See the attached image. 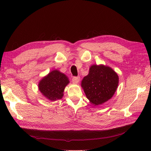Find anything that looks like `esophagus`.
<instances>
[{
  "instance_id": "obj_1",
  "label": "esophagus",
  "mask_w": 151,
  "mask_h": 151,
  "mask_svg": "<svg viewBox=\"0 0 151 151\" xmlns=\"http://www.w3.org/2000/svg\"><path fill=\"white\" fill-rule=\"evenodd\" d=\"M80 78L79 76H75L72 78V81H73V83H75V84H78L79 83V81H80Z\"/></svg>"
}]
</instances>
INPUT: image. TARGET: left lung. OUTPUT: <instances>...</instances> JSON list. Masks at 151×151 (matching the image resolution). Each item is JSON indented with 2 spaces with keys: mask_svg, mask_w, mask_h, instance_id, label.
I'll list each match as a JSON object with an SVG mask.
<instances>
[{
  "mask_svg": "<svg viewBox=\"0 0 151 151\" xmlns=\"http://www.w3.org/2000/svg\"><path fill=\"white\" fill-rule=\"evenodd\" d=\"M119 84V76L112 68L100 64H93L89 74L81 81L86 96L94 106L102 105L112 98Z\"/></svg>",
  "mask_w": 151,
  "mask_h": 151,
  "instance_id": "left-lung-1",
  "label": "left lung"
}]
</instances>
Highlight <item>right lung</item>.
Masks as SVG:
<instances>
[{
  "label": "right lung",
  "instance_id": "add662e5",
  "mask_svg": "<svg viewBox=\"0 0 151 151\" xmlns=\"http://www.w3.org/2000/svg\"><path fill=\"white\" fill-rule=\"evenodd\" d=\"M69 83L67 76L58 70H54L39 81L38 90L46 99L54 101L63 97L64 89Z\"/></svg>",
  "mask_w": 151,
  "mask_h": 151
}]
</instances>
